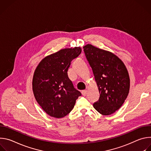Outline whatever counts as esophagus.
Returning a JSON list of instances; mask_svg holds the SVG:
<instances>
[{
    "label": "esophagus",
    "mask_w": 151,
    "mask_h": 151,
    "mask_svg": "<svg viewBox=\"0 0 151 151\" xmlns=\"http://www.w3.org/2000/svg\"><path fill=\"white\" fill-rule=\"evenodd\" d=\"M81 93H82V96H86V94H87V90H83V91H81Z\"/></svg>",
    "instance_id": "1"
}]
</instances>
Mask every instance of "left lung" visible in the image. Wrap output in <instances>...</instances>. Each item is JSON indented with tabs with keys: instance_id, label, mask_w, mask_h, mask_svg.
I'll return each instance as SVG.
<instances>
[{
	"instance_id": "1",
	"label": "left lung",
	"mask_w": 151,
	"mask_h": 151,
	"mask_svg": "<svg viewBox=\"0 0 151 151\" xmlns=\"http://www.w3.org/2000/svg\"><path fill=\"white\" fill-rule=\"evenodd\" d=\"M83 48L100 93L99 100L93 107L103 115H111L121 107L130 91L128 70L123 61L110 51L91 44Z\"/></svg>"
}]
</instances>
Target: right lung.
Returning a JSON list of instances; mask_svg holds the SVG:
<instances>
[{
    "label": "right lung",
    "instance_id": "obj_1",
    "mask_svg": "<svg viewBox=\"0 0 151 151\" xmlns=\"http://www.w3.org/2000/svg\"><path fill=\"white\" fill-rule=\"evenodd\" d=\"M81 51L80 47L60 50L43 58L35 70L32 80L34 96L50 116L61 118L66 116L81 96L68 75L71 61Z\"/></svg>",
    "mask_w": 151,
    "mask_h": 151
}]
</instances>
